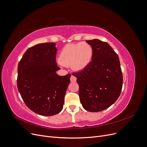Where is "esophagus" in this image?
<instances>
[{
	"instance_id": "1",
	"label": "esophagus",
	"mask_w": 147,
	"mask_h": 147,
	"mask_svg": "<svg viewBox=\"0 0 147 147\" xmlns=\"http://www.w3.org/2000/svg\"><path fill=\"white\" fill-rule=\"evenodd\" d=\"M76 80H77V78L75 77V76H74L73 75H71V77H70V81L72 82H76Z\"/></svg>"
}]
</instances>
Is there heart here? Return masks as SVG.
<instances>
[{"label":"heart","instance_id":"b5f03b06","mask_svg":"<svg viewBox=\"0 0 147 147\" xmlns=\"http://www.w3.org/2000/svg\"><path fill=\"white\" fill-rule=\"evenodd\" d=\"M92 56V48L88 43L67 44L61 51L59 64L70 65L74 70L82 71L90 64Z\"/></svg>","mask_w":147,"mask_h":147}]
</instances>
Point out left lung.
<instances>
[{
    "label": "left lung",
    "instance_id": "1",
    "mask_svg": "<svg viewBox=\"0 0 147 147\" xmlns=\"http://www.w3.org/2000/svg\"><path fill=\"white\" fill-rule=\"evenodd\" d=\"M86 42L92 48V61L72 75L77 78L83 107L88 112H100L114 104L121 94L122 71L118 56L108 43L98 39Z\"/></svg>",
    "mask_w": 147,
    "mask_h": 147
}]
</instances>
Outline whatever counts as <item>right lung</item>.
<instances>
[{
	"label": "right lung",
	"mask_w": 147,
	"mask_h": 147,
	"mask_svg": "<svg viewBox=\"0 0 147 147\" xmlns=\"http://www.w3.org/2000/svg\"><path fill=\"white\" fill-rule=\"evenodd\" d=\"M57 50L53 42L28 48L18 65L17 87L28 107L43 116H53L63 110L70 74L59 76L56 62Z\"/></svg>",
	"instance_id": "right-lung-1"
}]
</instances>
